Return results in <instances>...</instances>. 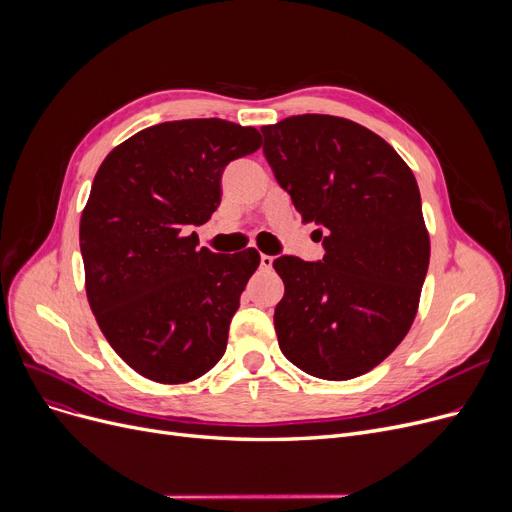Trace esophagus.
<instances>
[{"mask_svg": "<svg viewBox=\"0 0 512 512\" xmlns=\"http://www.w3.org/2000/svg\"><path fill=\"white\" fill-rule=\"evenodd\" d=\"M259 265H261V270H272L274 257H272V255H261V257H259Z\"/></svg>", "mask_w": 512, "mask_h": 512, "instance_id": "1", "label": "esophagus"}]
</instances>
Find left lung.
I'll return each instance as SVG.
<instances>
[{"label": "left lung", "instance_id": "left-lung-1", "mask_svg": "<svg viewBox=\"0 0 512 512\" xmlns=\"http://www.w3.org/2000/svg\"><path fill=\"white\" fill-rule=\"evenodd\" d=\"M263 155L324 259L282 255L274 326L284 357L321 380H351L407 336L429 265L411 168L365 126L321 114L263 126Z\"/></svg>", "mask_w": 512, "mask_h": 512}]
</instances>
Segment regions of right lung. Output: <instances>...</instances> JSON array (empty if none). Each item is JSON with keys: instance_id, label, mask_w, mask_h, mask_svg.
<instances>
[{"instance_id": "1", "label": "right lung", "mask_w": 512, "mask_h": 512, "mask_svg": "<svg viewBox=\"0 0 512 512\" xmlns=\"http://www.w3.org/2000/svg\"><path fill=\"white\" fill-rule=\"evenodd\" d=\"M259 147L253 126L161 122L118 145L95 174L80 218L87 299L114 351L153 382L197 380L226 353L259 253L199 249L191 228L218 209L230 161Z\"/></svg>"}]
</instances>
